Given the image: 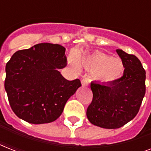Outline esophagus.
Listing matches in <instances>:
<instances>
[{"mask_svg":"<svg viewBox=\"0 0 151 151\" xmlns=\"http://www.w3.org/2000/svg\"><path fill=\"white\" fill-rule=\"evenodd\" d=\"M81 85H82V87H85V86H88V81H87V79H82L81 80Z\"/></svg>","mask_w":151,"mask_h":151,"instance_id":"obj_1","label":"esophagus"}]
</instances>
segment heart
<instances>
[{
	"mask_svg": "<svg viewBox=\"0 0 151 151\" xmlns=\"http://www.w3.org/2000/svg\"><path fill=\"white\" fill-rule=\"evenodd\" d=\"M69 64L74 70H79L80 66L93 72L94 78L104 84L116 82L123 75L124 64L118 58H111L99 52L90 54L74 55L68 57Z\"/></svg>",
	"mask_w": 151,
	"mask_h": 151,
	"instance_id": "obj_1",
	"label": "heart"
}]
</instances>
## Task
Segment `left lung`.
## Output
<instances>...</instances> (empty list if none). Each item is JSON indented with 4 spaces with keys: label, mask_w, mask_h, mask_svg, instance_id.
<instances>
[{
    "label": "left lung",
    "mask_w": 151,
    "mask_h": 151,
    "mask_svg": "<svg viewBox=\"0 0 151 151\" xmlns=\"http://www.w3.org/2000/svg\"><path fill=\"white\" fill-rule=\"evenodd\" d=\"M117 53L124 64V74L111 84L91 83L92 102L86 115L92 124L100 128H121L138 114L146 92V71L139 59L122 49Z\"/></svg>",
    "instance_id": "8db88e82"
}]
</instances>
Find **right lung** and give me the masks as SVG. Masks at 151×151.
Instances as JSON below:
<instances>
[{"label":"right lung","mask_w":151,"mask_h":151,"mask_svg":"<svg viewBox=\"0 0 151 151\" xmlns=\"http://www.w3.org/2000/svg\"><path fill=\"white\" fill-rule=\"evenodd\" d=\"M65 51L57 44H37L16 52L7 63L4 88L20 119L36 124L54 122L81 86L79 79L66 80L59 71L66 66Z\"/></svg>","instance_id":"obj_1"}]
</instances>
